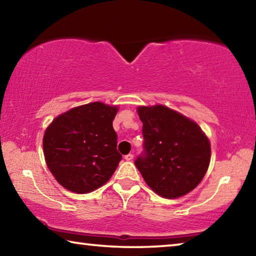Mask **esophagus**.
Listing matches in <instances>:
<instances>
[{
    "label": "esophagus",
    "instance_id": "obj_1",
    "mask_svg": "<svg viewBox=\"0 0 256 256\" xmlns=\"http://www.w3.org/2000/svg\"><path fill=\"white\" fill-rule=\"evenodd\" d=\"M124 159L126 160V162H131V160L133 159V154H128L126 156H124Z\"/></svg>",
    "mask_w": 256,
    "mask_h": 256
}]
</instances>
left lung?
<instances>
[{
    "label": "left lung",
    "instance_id": "obj_1",
    "mask_svg": "<svg viewBox=\"0 0 256 256\" xmlns=\"http://www.w3.org/2000/svg\"><path fill=\"white\" fill-rule=\"evenodd\" d=\"M144 152L136 168L151 190L166 198L183 196L200 184L210 164V142L198 125L166 106H140Z\"/></svg>",
    "mask_w": 256,
    "mask_h": 256
}]
</instances>
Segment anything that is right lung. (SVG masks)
Masks as SVG:
<instances>
[{
  "label": "right lung",
  "instance_id": "right-lung-1",
  "mask_svg": "<svg viewBox=\"0 0 256 256\" xmlns=\"http://www.w3.org/2000/svg\"><path fill=\"white\" fill-rule=\"evenodd\" d=\"M118 108L90 102L58 116L46 128L42 148L58 183L78 194L107 183L122 160L112 128Z\"/></svg>",
  "mask_w": 256,
  "mask_h": 256
}]
</instances>
